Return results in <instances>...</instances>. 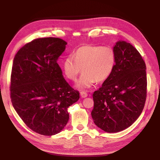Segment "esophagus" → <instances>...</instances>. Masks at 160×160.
Instances as JSON below:
<instances>
[{
    "mask_svg": "<svg viewBox=\"0 0 160 160\" xmlns=\"http://www.w3.org/2000/svg\"><path fill=\"white\" fill-rule=\"evenodd\" d=\"M87 96H88L87 93H85V92H84V91H82V92H80V96H81V98H87Z\"/></svg>",
    "mask_w": 160,
    "mask_h": 160,
    "instance_id": "34e87169",
    "label": "esophagus"
}]
</instances>
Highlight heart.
I'll use <instances>...</instances> for the list:
<instances>
[{"label":"heart","mask_w":160,"mask_h":160,"mask_svg":"<svg viewBox=\"0 0 160 160\" xmlns=\"http://www.w3.org/2000/svg\"><path fill=\"white\" fill-rule=\"evenodd\" d=\"M115 62V53L111 47L84 45L64 60L62 68L66 76L73 81L76 80L82 70L83 73L76 87L87 90L94 85L96 81L107 80L113 72Z\"/></svg>","instance_id":"b5f03b06"}]
</instances>
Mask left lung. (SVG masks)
<instances>
[{"mask_svg":"<svg viewBox=\"0 0 160 160\" xmlns=\"http://www.w3.org/2000/svg\"><path fill=\"white\" fill-rule=\"evenodd\" d=\"M116 62L111 76L93 94V122L107 132L130 127L142 113L147 98L144 60L135 47L123 40L113 47Z\"/></svg>","mask_w":160,"mask_h":160,"instance_id":"1","label":"left lung"}]
</instances>
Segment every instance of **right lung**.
<instances>
[{
    "mask_svg": "<svg viewBox=\"0 0 160 160\" xmlns=\"http://www.w3.org/2000/svg\"><path fill=\"white\" fill-rule=\"evenodd\" d=\"M67 44L58 38H37L20 48L13 58L12 105L25 124L40 135L62 131L69 119L68 107L80 98L57 63Z\"/></svg>",
    "mask_w": 160,
    "mask_h": 160,
    "instance_id": "add662e5",
    "label": "right lung"
}]
</instances>
